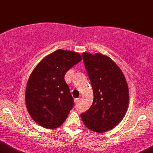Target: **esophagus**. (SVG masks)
I'll list each match as a JSON object with an SVG mask.
<instances>
[{"mask_svg":"<svg viewBox=\"0 0 153 153\" xmlns=\"http://www.w3.org/2000/svg\"><path fill=\"white\" fill-rule=\"evenodd\" d=\"M80 100H81V98H76V99H75V102L76 103V104H78V103H79Z\"/></svg>","mask_w":153,"mask_h":153,"instance_id":"esophagus-1","label":"esophagus"}]
</instances>
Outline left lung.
<instances>
[{"instance_id":"1","label":"left lung","mask_w":153,"mask_h":153,"mask_svg":"<svg viewBox=\"0 0 153 153\" xmlns=\"http://www.w3.org/2000/svg\"><path fill=\"white\" fill-rule=\"evenodd\" d=\"M82 58L94 100L81 117L89 130L104 133L116 126L126 114L129 104L127 83L123 72L109 57L84 53Z\"/></svg>"}]
</instances>
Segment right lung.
I'll list each match as a JSON object with an SVG mask.
<instances>
[{
    "instance_id": "1",
    "label": "right lung",
    "mask_w": 153,
    "mask_h": 153,
    "mask_svg": "<svg viewBox=\"0 0 153 153\" xmlns=\"http://www.w3.org/2000/svg\"><path fill=\"white\" fill-rule=\"evenodd\" d=\"M81 60L78 53L59 49L36 66L26 89L27 111L36 123L54 129L66 120L74 107V99L65 75Z\"/></svg>"
}]
</instances>
